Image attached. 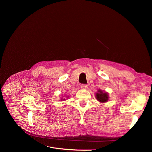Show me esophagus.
<instances>
[{
  "instance_id": "obj_1",
  "label": "esophagus",
  "mask_w": 152,
  "mask_h": 152,
  "mask_svg": "<svg viewBox=\"0 0 152 152\" xmlns=\"http://www.w3.org/2000/svg\"><path fill=\"white\" fill-rule=\"evenodd\" d=\"M81 88H82V89H86V88H87V84H81Z\"/></svg>"
}]
</instances>
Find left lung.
Returning a JSON list of instances; mask_svg holds the SVG:
<instances>
[{
    "instance_id": "obj_1",
    "label": "left lung",
    "mask_w": 152,
    "mask_h": 152,
    "mask_svg": "<svg viewBox=\"0 0 152 152\" xmlns=\"http://www.w3.org/2000/svg\"><path fill=\"white\" fill-rule=\"evenodd\" d=\"M99 93H96V98L99 102L102 103L107 102L108 100V96L107 93H103V91L99 90Z\"/></svg>"
}]
</instances>
